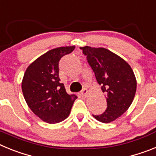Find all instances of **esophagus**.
<instances>
[{"label": "esophagus", "mask_w": 156, "mask_h": 156, "mask_svg": "<svg viewBox=\"0 0 156 156\" xmlns=\"http://www.w3.org/2000/svg\"><path fill=\"white\" fill-rule=\"evenodd\" d=\"M81 94H82V97H84V98H86V97H88V90L86 88H84L83 89H82V91L81 92Z\"/></svg>", "instance_id": "obj_1"}]
</instances>
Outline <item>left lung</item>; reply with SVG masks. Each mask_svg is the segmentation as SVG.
<instances>
[{
    "label": "left lung",
    "mask_w": 156,
    "mask_h": 156,
    "mask_svg": "<svg viewBox=\"0 0 156 156\" xmlns=\"http://www.w3.org/2000/svg\"><path fill=\"white\" fill-rule=\"evenodd\" d=\"M91 66L101 90L106 94L107 109L93 115L99 122L109 123L122 115L132 104L136 80L132 68L122 58L104 48L81 47Z\"/></svg>",
    "instance_id": "8db88e82"
}]
</instances>
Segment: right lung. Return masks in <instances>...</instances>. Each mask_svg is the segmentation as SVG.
Returning <instances> with one entry per match:
<instances>
[{
  "label": "right lung",
  "mask_w": 156,
  "mask_h": 156,
  "mask_svg": "<svg viewBox=\"0 0 156 156\" xmlns=\"http://www.w3.org/2000/svg\"><path fill=\"white\" fill-rule=\"evenodd\" d=\"M75 46L49 50L28 66L22 81L26 102L34 115L45 122L63 121L70 113L76 95H69L59 78V62Z\"/></svg>",
  "instance_id": "obj_1"
}]
</instances>
